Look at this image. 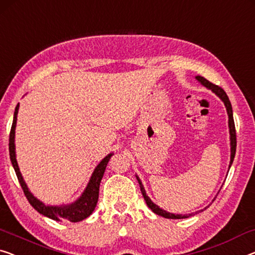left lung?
I'll list each match as a JSON object with an SVG mask.
<instances>
[{"instance_id":"obj_1","label":"left lung","mask_w":255,"mask_h":255,"mask_svg":"<svg viewBox=\"0 0 255 255\" xmlns=\"http://www.w3.org/2000/svg\"><path fill=\"white\" fill-rule=\"evenodd\" d=\"M196 80L198 82H200L204 87H206L207 89L212 90L213 93H214L216 96H218L220 100H221L223 103H225V106H226V109H227V113H228V118H229V120H228V125H229V134H230V164H229V169H230L231 165H233L235 154H236V144H237V142H236V129H235L234 116H233V106H231V103H230V101H229V97L227 96L226 91L223 90L221 87H219V86H216V85H213V83H211L210 81H207L206 79L203 78V77H200V75H197ZM136 178H137V181H138V183H139L140 191H142V195L144 197V200H145L147 207L151 208L152 212L155 213V214L160 215V216H162V218H165V219H187V218H190V216L195 215V213H191V214H185V215L173 214V213H169V212H167L165 210H162V208L159 207L158 205H155L153 201L150 199V197L146 195L145 189H144V185L142 184V181H140V178L137 175H136ZM207 207H205L204 210H206ZM204 210H200L198 212H196V214H197V213H199V212H203Z\"/></svg>"}]
</instances>
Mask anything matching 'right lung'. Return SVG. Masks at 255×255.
<instances>
[{"label": "right lung", "instance_id": "1", "mask_svg": "<svg viewBox=\"0 0 255 255\" xmlns=\"http://www.w3.org/2000/svg\"><path fill=\"white\" fill-rule=\"evenodd\" d=\"M19 110V103L16 106L13 115V121L12 127H11L10 131V138H9V152H10V160L12 162V166L16 172V175L18 177L19 183H20L26 198L29 201V204L35 208V210L44 216L49 219L55 220V221H66L70 222H80L82 220L88 218V216L94 212L95 207H96L98 201V195H100V184L102 181V177L104 175L105 168L108 166V162L113 153H109L106 157L102 160L100 164L96 166L94 169L91 177L87 184L86 189L83 190L82 195L79 198L73 201V203L67 205H58V206H52V205H45L42 201L39 200L32 192L24 181L20 170H19L18 162L16 159V145H14V135H16V125H17V115Z\"/></svg>", "mask_w": 255, "mask_h": 255}]
</instances>
